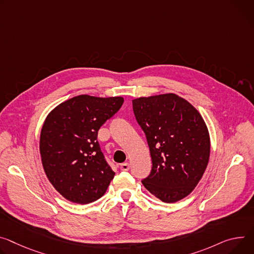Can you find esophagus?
<instances>
[{
	"label": "esophagus",
	"instance_id": "34e87169",
	"mask_svg": "<svg viewBox=\"0 0 254 254\" xmlns=\"http://www.w3.org/2000/svg\"><path fill=\"white\" fill-rule=\"evenodd\" d=\"M129 169V164L128 163H123V164H121V170L122 171H127Z\"/></svg>",
	"mask_w": 254,
	"mask_h": 254
}]
</instances>
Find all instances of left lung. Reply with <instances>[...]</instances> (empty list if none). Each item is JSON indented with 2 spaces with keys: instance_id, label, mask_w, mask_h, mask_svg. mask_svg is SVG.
Wrapping results in <instances>:
<instances>
[{
  "instance_id": "8db88e82",
  "label": "left lung",
  "mask_w": 254,
  "mask_h": 254,
  "mask_svg": "<svg viewBox=\"0 0 254 254\" xmlns=\"http://www.w3.org/2000/svg\"><path fill=\"white\" fill-rule=\"evenodd\" d=\"M135 120L146 134L152 169L144 187L164 202L189 195L209 163L210 136L199 112L175 94L132 100Z\"/></svg>"
}]
</instances>
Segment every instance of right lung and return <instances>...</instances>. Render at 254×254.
Instances as JSON below:
<instances>
[{
	"label": "right lung",
	"instance_id": "add662e5",
	"mask_svg": "<svg viewBox=\"0 0 254 254\" xmlns=\"http://www.w3.org/2000/svg\"><path fill=\"white\" fill-rule=\"evenodd\" d=\"M123 103V97L79 95L57 106L45 120L39 145L42 166L67 200L86 204L105 193L115 173L100 149L98 130Z\"/></svg>",
	"mask_w": 254,
	"mask_h": 254
}]
</instances>
